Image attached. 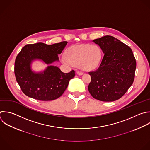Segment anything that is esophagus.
<instances>
[{
    "instance_id": "esophagus-1",
    "label": "esophagus",
    "mask_w": 150,
    "mask_h": 150,
    "mask_svg": "<svg viewBox=\"0 0 150 150\" xmlns=\"http://www.w3.org/2000/svg\"><path fill=\"white\" fill-rule=\"evenodd\" d=\"M77 74H78V75H79V76H81V75H83V73L82 72V71H77Z\"/></svg>"
}]
</instances>
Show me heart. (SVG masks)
Listing matches in <instances>:
<instances>
[{"mask_svg":"<svg viewBox=\"0 0 150 150\" xmlns=\"http://www.w3.org/2000/svg\"><path fill=\"white\" fill-rule=\"evenodd\" d=\"M66 57H62V62L67 64L80 65L84 70H91L100 64L102 53L100 48L96 45L82 44L74 45L68 48Z\"/></svg>","mask_w":150,"mask_h":150,"instance_id":"b5f03b06","label":"heart"}]
</instances>
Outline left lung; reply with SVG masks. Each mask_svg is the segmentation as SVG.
<instances>
[{"mask_svg":"<svg viewBox=\"0 0 150 150\" xmlns=\"http://www.w3.org/2000/svg\"><path fill=\"white\" fill-rule=\"evenodd\" d=\"M104 55L99 67L89 72L91 80L88 86L90 94L102 101L120 98L132 84L136 61L131 49L111 36L93 40Z\"/></svg>","mask_w":150,"mask_h":150,"instance_id":"left-lung-1","label":"left lung"}]
</instances>
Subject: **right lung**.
<instances>
[{
    "label": "right lung",
    "mask_w": 150,
    "mask_h": 150,
    "mask_svg": "<svg viewBox=\"0 0 150 150\" xmlns=\"http://www.w3.org/2000/svg\"><path fill=\"white\" fill-rule=\"evenodd\" d=\"M67 42L48 45L43 43L27 45L16 58L15 74L22 91L27 96L42 101H51L60 97L67 88L69 81L75 76L73 70L68 73L51 65L59 61ZM40 60L48 64L43 72L36 73L31 69L35 60Z\"/></svg>",
    "instance_id": "obj_1"
}]
</instances>
